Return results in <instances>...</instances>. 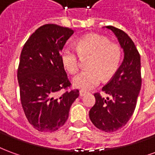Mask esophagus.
<instances>
[{"instance_id":"1","label":"esophagus","mask_w":155,"mask_h":155,"mask_svg":"<svg viewBox=\"0 0 155 155\" xmlns=\"http://www.w3.org/2000/svg\"><path fill=\"white\" fill-rule=\"evenodd\" d=\"M85 94H86L85 91H80V95H81V96H84V95H85Z\"/></svg>"}]
</instances>
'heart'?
<instances>
[{"label": "heart", "mask_w": 155, "mask_h": 155, "mask_svg": "<svg viewBox=\"0 0 155 155\" xmlns=\"http://www.w3.org/2000/svg\"><path fill=\"white\" fill-rule=\"evenodd\" d=\"M76 51L65 46L61 51V61L70 74H74L81 66V59H87L85 71L73 80V84L82 91H89L101 83L102 78L114 76L122 60V50L119 45L110 43L109 39L97 34L83 36L76 43ZM78 54H77V53Z\"/></svg>", "instance_id": "heart-1"}]
</instances>
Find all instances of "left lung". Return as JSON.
I'll use <instances>...</instances> for the list:
<instances>
[{"label": "left lung", "mask_w": 155, "mask_h": 155, "mask_svg": "<svg viewBox=\"0 0 155 155\" xmlns=\"http://www.w3.org/2000/svg\"><path fill=\"white\" fill-rule=\"evenodd\" d=\"M105 27L116 35L124 55L115 74L102 88L110 97L94 93L95 104L89 116L96 128L110 133L124 126L134 114L141 88V71L140 53L130 36L112 25Z\"/></svg>", "instance_id": "1"}]
</instances>
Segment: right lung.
Here are the masks:
<instances>
[{"label":"right lung","instance_id":"right-lung-1","mask_svg":"<svg viewBox=\"0 0 155 155\" xmlns=\"http://www.w3.org/2000/svg\"><path fill=\"white\" fill-rule=\"evenodd\" d=\"M74 31L55 24L39 27L23 46L17 78L22 108L29 123L41 132L64 125L79 91L71 88L61 51ZM64 91L62 94H59Z\"/></svg>","mask_w":155,"mask_h":155}]
</instances>
